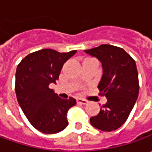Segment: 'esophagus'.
I'll use <instances>...</instances> for the list:
<instances>
[{
    "label": "esophagus",
    "mask_w": 152,
    "mask_h": 152,
    "mask_svg": "<svg viewBox=\"0 0 152 152\" xmlns=\"http://www.w3.org/2000/svg\"><path fill=\"white\" fill-rule=\"evenodd\" d=\"M77 102L79 103V104H82V105H85V104H87L88 102L85 100V99H81V98H79V99H77Z\"/></svg>",
    "instance_id": "34e87169"
}]
</instances>
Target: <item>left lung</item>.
<instances>
[{
	"label": "left lung",
	"instance_id": "8db88e82",
	"mask_svg": "<svg viewBox=\"0 0 152 152\" xmlns=\"http://www.w3.org/2000/svg\"><path fill=\"white\" fill-rule=\"evenodd\" d=\"M85 51L102 61L99 95L107 99L100 113L91 118V125L102 131L116 130L128 119L138 98L140 85L135 61L123 48L112 45H101Z\"/></svg>",
	"mask_w": 152,
	"mask_h": 152
}]
</instances>
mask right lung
I'll return each instance as SVG.
<instances>
[{"instance_id": "right-lung-1", "label": "right lung", "mask_w": 152, "mask_h": 152, "mask_svg": "<svg viewBox=\"0 0 152 152\" xmlns=\"http://www.w3.org/2000/svg\"><path fill=\"white\" fill-rule=\"evenodd\" d=\"M76 52L42 49L26 56L18 65L15 91L18 104L33 127L44 134L58 133L68 124L67 113L76 100L61 99L49 85L56 84L63 64Z\"/></svg>"}]
</instances>
